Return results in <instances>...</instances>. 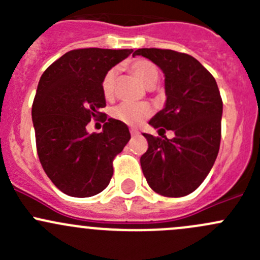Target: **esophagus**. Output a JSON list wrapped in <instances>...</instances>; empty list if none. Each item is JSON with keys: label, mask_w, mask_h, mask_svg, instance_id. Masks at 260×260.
Wrapping results in <instances>:
<instances>
[{"label": "esophagus", "mask_w": 260, "mask_h": 260, "mask_svg": "<svg viewBox=\"0 0 260 260\" xmlns=\"http://www.w3.org/2000/svg\"><path fill=\"white\" fill-rule=\"evenodd\" d=\"M131 135H132V136H138V135H140V132H138V131L136 129V128H131Z\"/></svg>", "instance_id": "34e87169"}]
</instances>
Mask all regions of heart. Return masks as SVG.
<instances>
[{"instance_id": "1", "label": "heart", "mask_w": 260, "mask_h": 260, "mask_svg": "<svg viewBox=\"0 0 260 260\" xmlns=\"http://www.w3.org/2000/svg\"><path fill=\"white\" fill-rule=\"evenodd\" d=\"M129 69L147 88H153L159 79V72L156 65L146 59H137L129 64ZM117 77V70L111 69L102 81V91L104 96L109 98L113 94L114 81ZM151 108L146 103H120L112 111L115 119L125 123L128 125H138L149 117Z\"/></svg>"}]
</instances>
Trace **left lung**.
<instances>
[{
	"label": "left lung",
	"instance_id": "left-lung-1",
	"mask_svg": "<svg viewBox=\"0 0 260 260\" xmlns=\"http://www.w3.org/2000/svg\"><path fill=\"white\" fill-rule=\"evenodd\" d=\"M136 55L151 60L165 74V107L148 123L175 132L171 140L143 133L148 141L141 157L143 175L154 192L186 196L203 183L217 157L222 117L219 88L210 73L187 54L138 49Z\"/></svg>",
	"mask_w": 260,
	"mask_h": 260
}]
</instances>
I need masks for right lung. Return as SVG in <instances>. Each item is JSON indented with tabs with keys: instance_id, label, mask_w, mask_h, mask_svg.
Listing matches in <instances>:
<instances>
[{
	"instance_id": "right-lung-1",
	"label": "right lung",
	"mask_w": 260,
	"mask_h": 260,
	"mask_svg": "<svg viewBox=\"0 0 260 260\" xmlns=\"http://www.w3.org/2000/svg\"><path fill=\"white\" fill-rule=\"evenodd\" d=\"M132 49L72 50L41 75L32 104V123L41 166L55 186L73 198L102 192L113 176V158L131 140L127 125L104 117L101 133L86 124L102 115V81Z\"/></svg>"
}]
</instances>
